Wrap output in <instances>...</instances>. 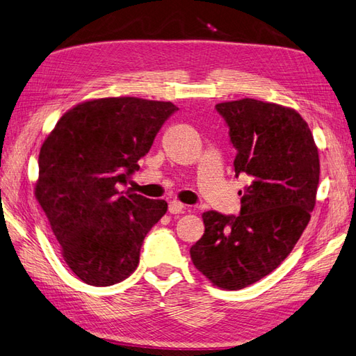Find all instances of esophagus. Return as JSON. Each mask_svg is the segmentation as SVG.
<instances>
[{
  "label": "esophagus",
  "mask_w": 356,
  "mask_h": 356,
  "mask_svg": "<svg viewBox=\"0 0 356 356\" xmlns=\"http://www.w3.org/2000/svg\"><path fill=\"white\" fill-rule=\"evenodd\" d=\"M184 209H185V204L177 202V200H172V202H170V204H168L170 213H180Z\"/></svg>",
  "instance_id": "34e87169"
}]
</instances>
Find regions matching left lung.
<instances>
[{"mask_svg":"<svg viewBox=\"0 0 356 356\" xmlns=\"http://www.w3.org/2000/svg\"><path fill=\"white\" fill-rule=\"evenodd\" d=\"M216 107L238 152L235 176L247 175L250 185L239 216L203 212L204 234L189 253L213 285L241 290L277 268L307 229L320 159L307 121L291 107L254 98Z\"/></svg>","mask_w":356,"mask_h":356,"instance_id":"left-lung-1","label":"left lung"}]
</instances>
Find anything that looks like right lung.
I'll return each instance as SVG.
<instances>
[{"label": "right lung", "mask_w": 356, "mask_h": 356, "mask_svg": "<svg viewBox=\"0 0 356 356\" xmlns=\"http://www.w3.org/2000/svg\"><path fill=\"white\" fill-rule=\"evenodd\" d=\"M179 111L136 97L79 103L57 121L39 153L35 195L60 253L88 285L109 286L139 264L144 238L168 209L131 189L120 191Z\"/></svg>", "instance_id": "obj_1"}]
</instances>
